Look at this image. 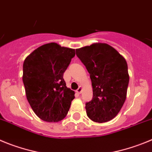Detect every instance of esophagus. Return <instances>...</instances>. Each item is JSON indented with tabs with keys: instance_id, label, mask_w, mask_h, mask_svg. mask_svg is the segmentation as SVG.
Listing matches in <instances>:
<instances>
[{
	"instance_id": "esophagus-1",
	"label": "esophagus",
	"mask_w": 152,
	"mask_h": 152,
	"mask_svg": "<svg viewBox=\"0 0 152 152\" xmlns=\"http://www.w3.org/2000/svg\"><path fill=\"white\" fill-rule=\"evenodd\" d=\"M82 91H83V87H82V86H80L79 87V88H78V89L76 90V92H77L78 94H81Z\"/></svg>"
}]
</instances>
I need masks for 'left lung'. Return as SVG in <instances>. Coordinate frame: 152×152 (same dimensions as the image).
<instances>
[{"label":"left lung","mask_w":152,"mask_h":152,"mask_svg":"<svg viewBox=\"0 0 152 152\" xmlns=\"http://www.w3.org/2000/svg\"><path fill=\"white\" fill-rule=\"evenodd\" d=\"M90 74L93 98L86 103L87 116L97 123L118 114L126 98L129 76L126 59L112 46L94 43L76 50Z\"/></svg>","instance_id":"obj_1"}]
</instances>
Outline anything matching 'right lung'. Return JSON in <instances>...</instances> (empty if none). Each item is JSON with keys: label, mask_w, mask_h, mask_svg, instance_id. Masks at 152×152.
<instances>
[{"label": "right lung", "mask_w": 152, "mask_h": 152, "mask_svg": "<svg viewBox=\"0 0 152 152\" xmlns=\"http://www.w3.org/2000/svg\"><path fill=\"white\" fill-rule=\"evenodd\" d=\"M75 49L54 42L33 50L23 63V82L30 106L41 120L59 122L67 114L75 91L67 88L64 73Z\"/></svg>", "instance_id": "obj_1"}]
</instances>
